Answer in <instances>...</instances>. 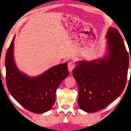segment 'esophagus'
I'll list each match as a JSON object with an SVG mask.
<instances>
[{"instance_id": "esophagus-1", "label": "esophagus", "mask_w": 131, "mask_h": 131, "mask_svg": "<svg viewBox=\"0 0 131 131\" xmlns=\"http://www.w3.org/2000/svg\"><path fill=\"white\" fill-rule=\"evenodd\" d=\"M68 69L69 70V72H72L73 69L75 67V64L74 63L73 61H69L68 62Z\"/></svg>"}]
</instances>
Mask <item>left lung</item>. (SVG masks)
<instances>
[{"mask_svg": "<svg viewBox=\"0 0 131 131\" xmlns=\"http://www.w3.org/2000/svg\"><path fill=\"white\" fill-rule=\"evenodd\" d=\"M106 37L107 56L100 60L80 61L73 70L78 85L79 107L88 113L105 108L121 94L127 83L129 56L123 39L112 27Z\"/></svg>", "mask_w": 131, "mask_h": 131, "instance_id": "1", "label": "left lung"}]
</instances>
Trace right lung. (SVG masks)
Returning a JSON list of instances; mask_svg holds the SVG:
<instances>
[{
  "mask_svg": "<svg viewBox=\"0 0 131 131\" xmlns=\"http://www.w3.org/2000/svg\"><path fill=\"white\" fill-rule=\"evenodd\" d=\"M13 39L5 58L6 81L12 96L26 110L35 113L50 110L55 101V92L59 84L69 74L68 63L53 66L40 76L29 77L19 72L13 58Z\"/></svg>",
  "mask_w": 131,
  "mask_h": 131,
  "instance_id": "right-lung-1",
  "label": "right lung"
}]
</instances>
